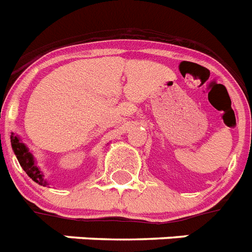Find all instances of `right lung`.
Here are the masks:
<instances>
[{
    "label": "right lung",
    "mask_w": 252,
    "mask_h": 252,
    "mask_svg": "<svg viewBox=\"0 0 252 252\" xmlns=\"http://www.w3.org/2000/svg\"><path fill=\"white\" fill-rule=\"evenodd\" d=\"M11 145L12 149H14L15 156L18 158L19 163L23 167V169L27 172V175L29 176L33 181H35L36 184L43 185V186H46L47 182L44 181V178H43V175L40 173V171L38 169V167L34 163L33 156L30 154L28 148L24 145L23 143H20L18 139V136H14V134L11 135Z\"/></svg>",
    "instance_id": "1"
}]
</instances>
